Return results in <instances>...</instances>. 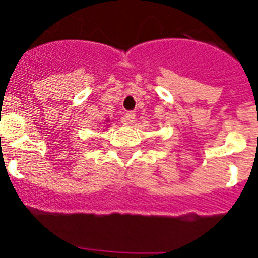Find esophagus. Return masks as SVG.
I'll return each instance as SVG.
<instances>
[{"label": "esophagus", "instance_id": "1", "mask_svg": "<svg viewBox=\"0 0 258 258\" xmlns=\"http://www.w3.org/2000/svg\"><path fill=\"white\" fill-rule=\"evenodd\" d=\"M124 121L126 122V124H133L134 121H136V113L134 112H126L124 116Z\"/></svg>", "mask_w": 258, "mask_h": 258}]
</instances>
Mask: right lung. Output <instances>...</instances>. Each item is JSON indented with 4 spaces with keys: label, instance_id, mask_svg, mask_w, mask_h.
Segmentation results:
<instances>
[{
    "label": "right lung",
    "instance_id": "add662e5",
    "mask_svg": "<svg viewBox=\"0 0 258 258\" xmlns=\"http://www.w3.org/2000/svg\"><path fill=\"white\" fill-rule=\"evenodd\" d=\"M109 120H106V121H104V129L103 131H106V127H108L109 126Z\"/></svg>",
    "mask_w": 258,
    "mask_h": 258
}]
</instances>
